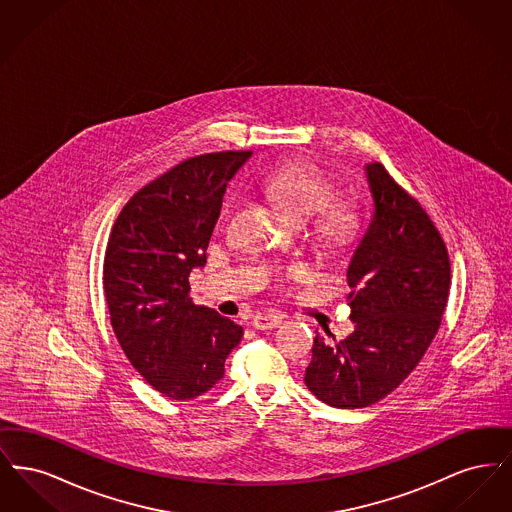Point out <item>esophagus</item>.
Segmentation results:
<instances>
[{
	"label": "esophagus",
	"mask_w": 512,
	"mask_h": 512,
	"mask_svg": "<svg viewBox=\"0 0 512 512\" xmlns=\"http://www.w3.org/2000/svg\"><path fill=\"white\" fill-rule=\"evenodd\" d=\"M280 322H282V317H278V315H261L259 313L251 320V326L255 330H272V328L280 326Z\"/></svg>",
	"instance_id": "1"
}]
</instances>
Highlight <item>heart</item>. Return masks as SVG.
<instances>
[{"mask_svg": "<svg viewBox=\"0 0 512 512\" xmlns=\"http://www.w3.org/2000/svg\"><path fill=\"white\" fill-rule=\"evenodd\" d=\"M263 190L276 199L293 219L313 217V232L332 251H341L355 242L361 230V215L355 203L336 199L338 188L330 176L307 165L290 163L268 174ZM232 205V197L224 205V213Z\"/></svg>", "mask_w": 512, "mask_h": 512, "instance_id": "obj_1", "label": "heart"}]
</instances>
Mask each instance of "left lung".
<instances>
[{"instance_id":"left-lung-1","label":"left lung","mask_w":512,"mask_h":512,"mask_svg":"<svg viewBox=\"0 0 512 512\" xmlns=\"http://www.w3.org/2000/svg\"><path fill=\"white\" fill-rule=\"evenodd\" d=\"M374 215L347 267L353 334L313 343L305 384L338 409L384 399L420 363L438 334L451 265L438 228L380 163L365 167ZM332 336V334H328Z\"/></svg>"}]
</instances>
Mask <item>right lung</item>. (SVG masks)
<instances>
[{"mask_svg": "<svg viewBox=\"0 0 512 512\" xmlns=\"http://www.w3.org/2000/svg\"><path fill=\"white\" fill-rule=\"evenodd\" d=\"M249 157L186 159L132 195L113 224L103 261L111 326L128 361L165 397L211 390L244 336L240 324L194 305L188 278L207 263L226 184Z\"/></svg>", "mask_w": 512, "mask_h": 512, "instance_id": "right-lung-1", "label": "right lung"}]
</instances>
